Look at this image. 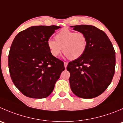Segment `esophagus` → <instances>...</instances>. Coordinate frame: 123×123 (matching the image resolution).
Wrapping results in <instances>:
<instances>
[{"label":"esophagus","mask_w":123,"mask_h":123,"mask_svg":"<svg viewBox=\"0 0 123 123\" xmlns=\"http://www.w3.org/2000/svg\"><path fill=\"white\" fill-rule=\"evenodd\" d=\"M68 63L67 62H64V67H65V68H66L67 67L68 65Z\"/></svg>","instance_id":"obj_1"}]
</instances>
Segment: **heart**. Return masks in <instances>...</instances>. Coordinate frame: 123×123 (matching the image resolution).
<instances>
[{
  "instance_id": "heart-1",
  "label": "heart",
  "mask_w": 123,
  "mask_h": 123,
  "mask_svg": "<svg viewBox=\"0 0 123 123\" xmlns=\"http://www.w3.org/2000/svg\"><path fill=\"white\" fill-rule=\"evenodd\" d=\"M55 38L56 40L49 39L48 41L49 51L54 57H58L63 50L66 56L74 60L84 54L87 45L85 34L68 29L61 30L55 36Z\"/></svg>"
}]
</instances>
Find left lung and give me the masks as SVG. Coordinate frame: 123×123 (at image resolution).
I'll list each match as a JSON object with an SVG mask.
<instances>
[{"mask_svg": "<svg viewBox=\"0 0 123 123\" xmlns=\"http://www.w3.org/2000/svg\"><path fill=\"white\" fill-rule=\"evenodd\" d=\"M85 34L87 45L84 54L69 62L67 69L73 93L91 99L102 93L111 83L115 73V52L112 43L103 31L90 25L71 26Z\"/></svg>", "mask_w": 123, "mask_h": 123, "instance_id": "8db88e82", "label": "left lung"}]
</instances>
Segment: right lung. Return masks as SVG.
<instances>
[{
  "label": "right lung",
  "instance_id": "obj_1",
  "mask_svg": "<svg viewBox=\"0 0 123 123\" xmlns=\"http://www.w3.org/2000/svg\"><path fill=\"white\" fill-rule=\"evenodd\" d=\"M61 27L32 26L13 39L8 56L10 75L19 91L31 98H45L51 94L64 62L50 54L48 41Z\"/></svg>",
  "mask_w": 123,
  "mask_h": 123
}]
</instances>
